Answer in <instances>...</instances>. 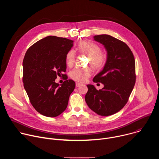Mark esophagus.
Returning <instances> with one entry per match:
<instances>
[{
	"label": "esophagus",
	"instance_id": "1",
	"mask_svg": "<svg viewBox=\"0 0 159 159\" xmlns=\"http://www.w3.org/2000/svg\"><path fill=\"white\" fill-rule=\"evenodd\" d=\"M81 85H82V84H80V83H77H77H76V84H75V85H76V87H80Z\"/></svg>",
	"mask_w": 159,
	"mask_h": 159
}]
</instances>
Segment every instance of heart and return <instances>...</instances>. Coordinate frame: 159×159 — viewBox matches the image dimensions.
<instances>
[{
    "label": "heart",
    "mask_w": 159,
    "mask_h": 159,
    "mask_svg": "<svg viewBox=\"0 0 159 159\" xmlns=\"http://www.w3.org/2000/svg\"><path fill=\"white\" fill-rule=\"evenodd\" d=\"M77 50L79 53L87 56V65H89L94 70H100L104 66L107 57L105 53L101 52V49L98 44L87 41H82L77 45ZM67 66L71 67L75 61L74 51L70 50L65 57ZM91 70L89 67L85 69L76 68L70 72V77L75 81L84 82L90 76Z\"/></svg>",
    "instance_id": "obj_1"
}]
</instances>
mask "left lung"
I'll return each mask as SVG.
<instances>
[{"instance_id": "8db88e82", "label": "left lung", "mask_w": 159, "mask_h": 159, "mask_svg": "<svg viewBox=\"0 0 159 159\" xmlns=\"http://www.w3.org/2000/svg\"><path fill=\"white\" fill-rule=\"evenodd\" d=\"M107 51L103 70L93 82L104 87L99 90L87 85L85 100L89 108L98 115L107 116L120 111L127 103L136 82L135 60L132 52L123 41L107 34L94 36Z\"/></svg>"}]
</instances>
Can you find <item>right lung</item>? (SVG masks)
<instances>
[{
  "instance_id": "1",
  "label": "right lung",
  "mask_w": 159,
  "mask_h": 159,
  "mask_svg": "<svg viewBox=\"0 0 159 159\" xmlns=\"http://www.w3.org/2000/svg\"><path fill=\"white\" fill-rule=\"evenodd\" d=\"M74 41L49 36L33 44L27 50L22 66V82L33 107L41 115L53 118L66 109L75 83L67 80L65 57ZM65 81L60 86L57 76Z\"/></svg>"
}]
</instances>
